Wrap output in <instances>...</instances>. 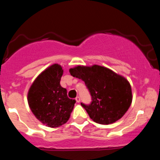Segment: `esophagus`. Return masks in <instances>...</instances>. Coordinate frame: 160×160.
I'll list each match as a JSON object with an SVG mask.
<instances>
[{"instance_id": "1", "label": "esophagus", "mask_w": 160, "mask_h": 160, "mask_svg": "<svg viewBox=\"0 0 160 160\" xmlns=\"http://www.w3.org/2000/svg\"><path fill=\"white\" fill-rule=\"evenodd\" d=\"M75 100L77 102H80V101H81V99H80V97H78H78H76Z\"/></svg>"}]
</instances>
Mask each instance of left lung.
<instances>
[{"label": "left lung", "instance_id": "1", "mask_svg": "<svg viewBox=\"0 0 160 160\" xmlns=\"http://www.w3.org/2000/svg\"><path fill=\"white\" fill-rule=\"evenodd\" d=\"M70 73L84 81L90 91L91 103L81 104L94 122L108 125L120 119L128 111L132 91L124 77L98 65L78 66L70 69Z\"/></svg>", "mask_w": 160, "mask_h": 160}]
</instances>
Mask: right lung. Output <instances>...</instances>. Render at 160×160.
Segmentation results:
<instances>
[{
  "mask_svg": "<svg viewBox=\"0 0 160 160\" xmlns=\"http://www.w3.org/2000/svg\"><path fill=\"white\" fill-rule=\"evenodd\" d=\"M62 67L53 64L36 78L28 92V103L34 116L49 128L66 123L73 111L74 99L67 96L66 89L61 87Z\"/></svg>",
  "mask_w": 160,
  "mask_h": 160,
  "instance_id": "add662e5",
  "label": "right lung"
}]
</instances>
